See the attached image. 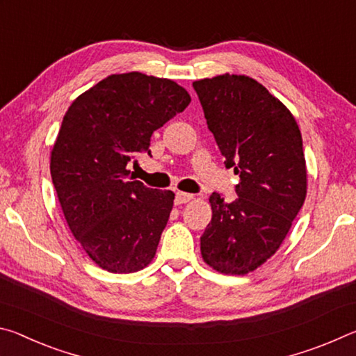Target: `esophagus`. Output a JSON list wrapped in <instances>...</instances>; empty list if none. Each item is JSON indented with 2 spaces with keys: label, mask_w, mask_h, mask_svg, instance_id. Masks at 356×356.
Wrapping results in <instances>:
<instances>
[{
  "label": "esophagus",
  "mask_w": 356,
  "mask_h": 356,
  "mask_svg": "<svg viewBox=\"0 0 356 356\" xmlns=\"http://www.w3.org/2000/svg\"><path fill=\"white\" fill-rule=\"evenodd\" d=\"M191 200H193V195H190V193L177 191L176 193V200H174V202H176L177 206H180V204H186V202H190Z\"/></svg>",
  "instance_id": "obj_1"
}]
</instances>
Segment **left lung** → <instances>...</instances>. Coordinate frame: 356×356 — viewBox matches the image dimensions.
I'll return each mask as SVG.
<instances>
[{
  "label": "left lung",
  "instance_id": "left-lung-1",
  "mask_svg": "<svg viewBox=\"0 0 356 356\" xmlns=\"http://www.w3.org/2000/svg\"><path fill=\"white\" fill-rule=\"evenodd\" d=\"M193 88L225 166L240 177L232 202L210 195L201 254L216 272L246 275L278 251L305 202L300 129L287 106L246 75L204 78Z\"/></svg>",
  "mask_w": 356,
  "mask_h": 356
}]
</instances>
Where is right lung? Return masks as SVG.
I'll return each mask as SVG.
<instances>
[{"mask_svg":"<svg viewBox=\"0 0 356 356\" xmlns=\"http://www.w3.org/2000/svg\"><path fill=\"white\" fill-rule=\"evenodd\" d=\"M191 102L168 78L106 76L72 102L51 150L50 172L70 232L100 268L134 273L152 262L174 204L127 166L150 155V136Z\"/></svg>","mask_w":356,"mask_h":356,"instance_id":"obj_1","label":"right lung"}]
</instances>
